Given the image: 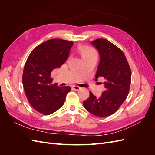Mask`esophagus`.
<instances>
[{
    "label": "esophagus",
    "instance_id": "1",
    "mask_svg": "<svg viewBox=\"0 0 155 155\" xmlns=\"http://www.w3.org/2000/svg\"><path fill=\"white\" fill-rule=\"evenodd\" d=\"M72 88L74 89V90L78 91H79V90H80L81 87H79V86H76V85H74V86H72Z\"/></svg>",
    "mask_w": 155,
    "mask_h": 155
}]
</instances>
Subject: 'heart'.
I'll return each mask as SVG.
<instances>
[{"instance_id": "heart-1", "label": "heart", "mask_w": 155, "mask_h": 155, "mask_svg": "<svg viewBox=\"0 0 155 155\" xmlns=\"http://www.w3.org/2000/svg\"><path fill=\"white\" fill-rule=\"evenodd\" d=\"M79 51H80L83 59H86L92 57H97V51L90 46L81 45L79 46L78 48Z\"/></svg>"}]
</instances>
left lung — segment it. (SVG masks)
Listing matches in <instances>:
<instances>
[{
    "label": "left lung",
    "mask_w": 155,
    "mask_h": 155,
    "mask_svg": "<svg viewBox=\"0 0 155 155\" xmlns=\"http://www.w3.org/2000/svg\"><path fill=\"white\" fill-rule=\"evenodd\" d=\"M91 44L100 54V61L96 74L105 79V91L100 97L90 91L83 106L91 113L100 118L114 114L126 100L131 82V70L124 52L116 45L104 39H97Z\"/></svg>",
    "instance_id": "left-lung-1"
}]
</instances>
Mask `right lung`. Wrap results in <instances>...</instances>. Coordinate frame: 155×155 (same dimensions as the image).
Returning a JSON list of instances; mask_svg holds the SVG:
<instances>
[{"label": "right lung", "instance_id": "right-lung-1", "mask_svg": "<svg viewBox=\"0 0 155 155\" xmlns=\"http://www.w3.org/2000/svg\"><path fill=\"white\" fill-rule=\"evenodd\" d=\"M73 44L60 39L48 40L36 46L26 60L22 74L25 94L32 107L44 115L59 109L71 90L51 83V72L66 61Z\"/></svg>", "mask_w": 155, "mask_h": 155}]
</instances>
